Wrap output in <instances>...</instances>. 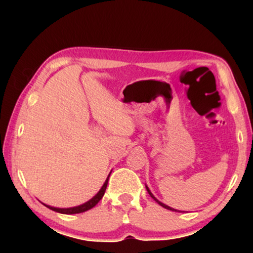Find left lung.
Listing matches in <instances>:
<instances>
[{"mask_svg":"<svg viewBox=\"0 0 253 253\" xmlns=\"http://www.w3.org/2000/svg\"><path fill=\"white\" fill-rule=\"evenodd\" d=\"M146 190H147V193H149V194H150V196H151V197H152V199H153V200H155V201H156L157 203H158V205H161V206H162V207L167 208V210H170V211H175V210H172V208H171V207H169V206H167V205H164V203L159 202V201H158V200H157V199H156V197L152 195V193H151V191H150V189H149V188H147V187H146Z\"/></svg>","mask_w":253,"mask_h":253,"instance_id":"1","label":"left lung"}]
</instances>
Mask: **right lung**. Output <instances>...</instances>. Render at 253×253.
<instances>
[{
	"label": "right lung",
	"instance_id": "right-lung-1",
	"mask_svg": "<svg viewBox=\"0 0 253 253\" xmlns=\"http://www.w3.org/2000/svg\"><path fill=\"white\" fill-rule=\"evenodd\" d=\"M108 178H109V176H108ZM108 178L106 179V182H104L102 188H101L100 191H98L96 195L92 197L91 200H89L88 202L84 203V205L77 206V207H72V208H54V207H50V206H46V205L45 206L47 208H50V210L58 211V213H62V214H77V213H83V211L91 210V208L95 207V206L100 202V200L103 197L104 191H106V188H107V184H108Z\"/></svg>",
	"mask_w": 253,
	"mask_h": 253
}]
</instances>
